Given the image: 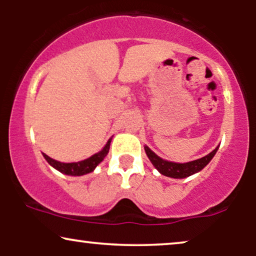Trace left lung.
I'll return each mask as SVG.
<instances>
[{"label":"left lung","mask_w":256,"mask_h":256,"mask_svg":"<svg viewBox=\"0 0 256 256\" xmlns=\"http://www.w3.org/2000/svg\"><path fill=\"white\" fill-rule=\"evenodd\" d=\"M219 146L213 150L212 152H210L208 155H206L202 158L192 160V162L188 163H174V162H168L166 160H162L160 157L156 155L155 152H152L148 146H144V150L146 152V156L149 157L150 162L154 164V166L156 168L157 170L160 171V174H164L166 177H171V178H185L191 176L198 171H200L202 169L208 166L210 163V160L213 158V156L216 155V150H218Z\"/></svg>","instance_id":"left-lung-1"}]
</instances>
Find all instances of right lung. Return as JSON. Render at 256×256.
<instances>
[{"instance_id": "1", "label": "right lung", "mask_w": 256, "mask_h": 256, "mask_svg": "<svg viewBox=\"0 0 256 256\" xmlns=\"http://www.w3.org/2000/svg\"><path fill=\"white\" fill-rule=\"evenodd\" d=\"M110 141L112 138L108 140L106 146H104V149L101 150V152H99L98 154H94V155L90 156V158L80 160V162H76V163H62L54 158H51V157L45 155V154H43V156L44 158L48 160V163L50 164V166H54V169H57L58 171H60V172L68 174V176H82V174H85L92 172V171L96 169L98 164L102 162V160L106 157L108 152H110Z\"/></svg>"}]
</instances>
